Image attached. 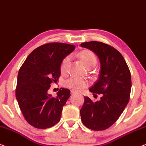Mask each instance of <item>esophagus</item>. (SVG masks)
<instances>
[{
	"mask_svg": "<svg viewBox=\"0 0 146 146\" xmlns=\"http://www.w3.org/2000/svg\"><path fill=\"white\" fill-rule=\"evenodd\" d=\"M76 93H77L76 92L75 90H71V94L72 95L75 94H76Z\"/></svg>",
	"mask_w": 146,
	"mask_h": 146,
	"instance_id": "obj_1",
	"label": "esophagus"
}]
</instances>
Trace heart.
<instances>
[{
  "instance_id": "obj_1",
  "label": "heart",
  "mask_w": 146,
  "mask_h": 146,
  "mask_svg": "<svg viewBox=\"0 0 146 146\" xmlns=\"http://www.w3.org/2000/svg\"><path fill=\"white\" fill-rule=\"evenodd\" d=\"M80 56L81 59L82 60V61L88 67H93L96 64V56L90 50H83L82 51L80 52ZM70 61V56H68L65 57L63 59V60L62 61L60 69V72L62 74H66L67 73ZM63 84L64 86L68 88H72L74 90L79 91L88 86L89 82L88 81L86 80H82L78 78L77 77L72 76L66 80L64 82Z\"/></svg>"
}]
</instances>
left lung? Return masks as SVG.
Segmentation results:
<instances>
[{
	"instance_id": "8db88e82",
	"label": "left lung",
	"mask_w": 146,
	"mask_h": 146,
	"mask_svg": "<svg viewBox=\"0 0 146 146\" xmlns=\"http://www.w3.org/2000/svg\"><path fill=\"white\" fill-rule=\"evenodd\" d=\"M96 54L100 61L99 77L90 91L99 101L84 96L80 110L81 119L88 128L106 129L117 120L128 103L131 88V74L127 63L118 50L102 42L81 44Z\"/></svg>"
}]
</instances>
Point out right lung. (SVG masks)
I'll return each instance as SVG.
<instances>
[{
    "instance_id": "1",
    "label": "right lung",
    "mask_w": 146,
    "mask_h": 146,
    "mask_svg": "<svg viewBox=\"0 0 146 146\" xmlns=\"http://www.w3.org/2000/svg\"><path fill=\"white\" fill-rule=\"evenodd\" d=\"M75 48L61 42L44 44L30 54L19 70L16 98L24 117L36 128H49L60 119L70 91L60 88L56 97L48 92L60 76L62 61Z\"/></svg>"
}]
</instances>
